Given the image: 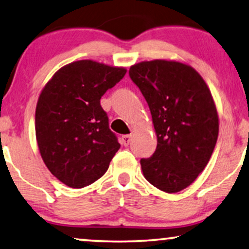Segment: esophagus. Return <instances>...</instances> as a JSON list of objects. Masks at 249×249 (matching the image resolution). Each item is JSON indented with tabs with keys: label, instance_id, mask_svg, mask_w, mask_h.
Segmentation results:
<instances>
[{
	"label": "esophagus",
	"instance_id": "esophagus-1",
	"mask_svg": "<svg viewBox=\"0 0 249 249\" xmlns=\"http://www.w3.org/2000/svg\"><path fill=\"white\" fill-rule=\"evenodd\" d=\"M130 141H131V135H124V136H122L121 142H122V144H124V146H128L129 142H130Z\"/></svg>",
	"mask_w": 249,
	"mask_h": 249
}]
</instances>
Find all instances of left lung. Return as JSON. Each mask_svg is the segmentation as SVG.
Returning a JSON list of instances; mask_svg holds the SVG:
<instances>
[{"mask_svg": "<svg viewBox=\"0 0 249 249\" xmlns=\"http://www.w3.org/2000/svg\"><path fill=\"white\" fill-rule=\"evenodd\" d=\"M147 102L158 139L142 175L162 192L175 194L192 185L205 169L219 135V113L209 86L189 64L153 60L129 69Z\"/></svg>", "mask_w": 249, "mask_h": 249, "instance_id": "obj_1", "label": "left lung"}]
</instances>
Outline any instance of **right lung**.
<instances>
[{
    "label": "right lung",
    "instance_id": "obj_1",
    "mask_svg": "<svg viewBox=\"0 0 249 249\" xmlns=\"http://www.w3.org/2000/svg\"><path fill=\"white\" fill-rule=\"evenodd\" d=\"M125 72L124 67L74 61L60 68L40 91L37 145L47 169L68 187L83 188L100 179L120 148L100 101Z\"/></svg>",
    "mask_w": 249,
    "mask_h": 249
}]
</instances>
